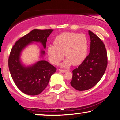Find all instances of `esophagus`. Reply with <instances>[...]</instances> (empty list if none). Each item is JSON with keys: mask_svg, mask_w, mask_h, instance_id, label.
I'll return each mask as SVG.
<instances>
[{"mask_svg": "<svg viewBox=\"0 0 120 120\" xmlns=\"http://www.w3.org/2000/svg\"><path fill=\"white\" fill-rule=\"evenodd\" d=\"M59 71H60V72H62V73H65V72H66V71H67V70H62V69H59Z\"/></svg>", "mask_w": 120, "mask_h": 120, "instance_id": "obj_1", "label": "esophagus"}]
</instances>
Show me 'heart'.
Instances as JSON below:
<instances>
[{"instance_id":"b5f03b06","label":"heart","mask_w":120,"mask_h":120,"mask_svg":"<svg viewBox=\"0 0 120 120\" xmlns=\"http://www.w3.org/2000/svg\"><path fill=\"white\" fill-rule=\"evenodd\" d=\"M54 45L48 47L47 52L50 61L57 65L64 57H66L62 64L63 67L71 64L78 65L82 63L87 55L89 42L84 34L65 32L57 35L54 41Z\"/></svg>"}]
</instances>
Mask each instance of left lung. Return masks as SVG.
<instances>
[{"mask_svg":"<svg viewBox=\"0 0 120 120\" xmlns=\"http://www.w3.org/2000/svg\"><path fill=\"white\" fill-rule=\"evenodd\" d=\"M90 50L85 60L72 71L71 85L78 91L89 90L96 85L105 72L107 55L102 40L89 30Z\"/></svg>","mask_w":120,"mask_h":120,"instance_id":"1","label":"left lung"}]
</instances>
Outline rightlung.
<instances>
[{
  "label": "right lung",
  "instance_id": "obj_1",
  "mask_svg": "<svg viewBox=\"0 0 120 120\" xmlns=\"http://www.w3.org/2000/svg\"><path fill=\"white\" fill-rule=\"evenodd\" d=\"M53 30H33L19 39L12 48L8 60L9 69L16 86L24 94L33 96L40 94L48 86L51 75L56 70L53 65L45 60L25 66L20 60L22 50L30 44L40 42L45 49L47 38ZM45 54V51L41 50L40 57Z\"/></svg>",
  "mask_w": 120,
  "mask_h": 120
}]
</instances>
